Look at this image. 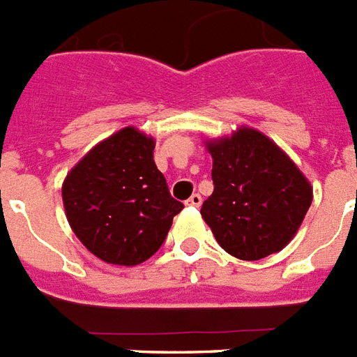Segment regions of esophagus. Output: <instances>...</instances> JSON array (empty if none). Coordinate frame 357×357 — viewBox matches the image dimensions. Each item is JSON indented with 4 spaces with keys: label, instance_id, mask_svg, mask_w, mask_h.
Returning <instances> with one entry per match:
<instances>
[{
    "label": "esophagus",
    "instance_id": "obj_1",
    "mask_svg": "<svg viewBox=\"0 0 357 357\" xmlns=\"http://www.w3.org/2000/svg\"><path fill=\"white\" fill-rule=\"evenodd\" d=\"M201 202H202V197L199 195V193H193V195L190 197V199H188V201H186V204H188V206L199 208V206H201Z\"/></svg>",
    "mask_w": 357,
    "mask_h": 357
}]
</instances>
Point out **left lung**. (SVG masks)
I'll return each instance as SVG.
<instances>
[{"mask_svg": "<svg viewBox=\"0 0 357 357\" xmlns=\"http://www.w3.org/2000/svg\"><path fill=\"white\" fill-rule=\"evenodd\" d=\"M213 193L201 215L228 255L255 261L280 252L313 201V188L287 153L256 129L204 139Z\"/></svg>", "mask_w": 357, "mask_h": 357, "instance_id": "1", "label": "left lung"}]
</instances>
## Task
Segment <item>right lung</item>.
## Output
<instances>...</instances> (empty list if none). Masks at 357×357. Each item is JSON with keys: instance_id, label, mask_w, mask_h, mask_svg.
<instances>
[{"instance_id": "obj_1", "label": "right lung", "mask_w": 357, "mask_h": 357, "mask_svg": "<svg viewBox=\"0 0 357 357\" xmlns=\"http://www.w3.org/2000/svg\"><path fill=\"white\" fill-rule=\"evenodd\" d=\"M155 144L149 134L123 127L93 145L62 182L71 230L105 264H144L184 208L156 167Z\"/></svg>"}]
</instances>
